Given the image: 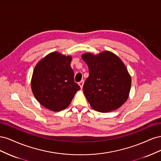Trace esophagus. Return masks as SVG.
Wrapping results in <instances>:
<instances>
[{
  "mask_svg": "<svg viewBox=\"0 0 161 161\" xmlns=\"http://www.w3.org/2000/svg\"><path fill=\"white\" fill-rule=\"evenodd\" d=\"M79 86H80V88L82 89V86H83V85H84V80H82L81 81H80V82H79Z\"/></svg>",
  "mask_w": 161,
  "mask_h": 161,
  "instance_id": "34e87169",
  "label": "esophagus"
}]
</instances>
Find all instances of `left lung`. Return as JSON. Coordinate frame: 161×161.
<instances>
[{"label": "left lung", "instance_id": "obj_1", "mask_svg": "<svg viewBox=\"0 0 161 161\" xmlns=\"http://www.w3.org/2000/svg\"><path fill=\"white\" fill-rule=\"evenodd\" d=\"M82 58L89 72L82 90L91 108L103 113L119 108L128 98L131 83L122 60L109 51L86 52Z\"/></svg>", "mask_w": 161, "mask_h": 161}]
</instances>
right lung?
Masks as SVG:
<instances>
[{
  "mask_svg": "<svg viewBox=\"0 0 161 161\" xmlns=\"http://www.w3.org/2000/svg\"><path fill=\"white\" fill-rule=\"evenodd\" d=\"M71 61L72 56L53 52L43 57L34 68L31 80L33 94L42 105L52 111L68 108L80 89L75 82Z\"/></svg>",
  "mask_w": 161,
  "mask_h": 161,
  "instance_id": "add662e5",
  "label": "right lung"
}]
</instances>
